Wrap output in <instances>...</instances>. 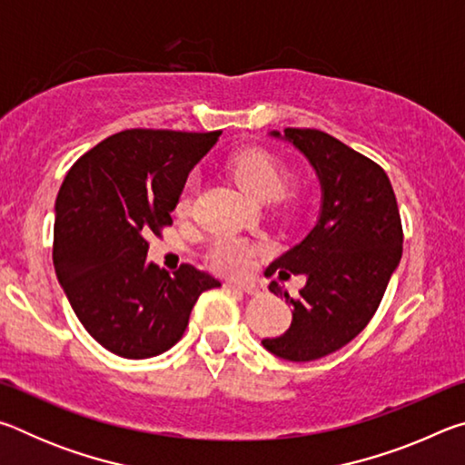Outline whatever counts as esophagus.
Listing matches in <instances>:
<instances>
[{"label": "esophagus", "instance_id": "obj_1", "mask_svg": "<svg viewBox=\"0 0 465 465\" xmlns=\"http://www.w3.org/2000/svg\"><path fill=\"white\" fill-rule=\"evenodd\" d=\"M235 291H242V293H248V295H261L262 289L256 285V282H233L230 285Z\"/></svg>", "mask_w": 465, "mask_h": 465}]
</instances>
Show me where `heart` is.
Listing matches in <instances>:
<instances>
[{
	"mask_svg": "<svg viewBox=\"0 0 465 465\" xmlns=\"http://www.w3.org/2000/svg\"><path fill=\"white\" fill-rule=\"evenodd\" d=\"M232 174L242 191L258 201H271L279 196L285 191L289 180L287 168L282 166L281 160L264 149H248L240 153L232 163ZM188 204H191V194L184 191L176 204L180 215L186 213ZM252 256H254V248L246 240L225 235L213 243L209 252V262L223 274H242L250 269Z\"/></svg>",
	"mask_w": 465,
	"mask_h": 465,
	"instance_id": "b5f03b06",
	"label": "heart"
}]
</instances>
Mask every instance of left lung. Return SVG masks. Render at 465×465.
<instances>
[{"label":"left lung","instance_id":"1","mask_svg":"<svg viewBox=\"0 0 465 465\" xmlns=\"http://www.w3.org/2000/svg\"><path fill=\"white\" fill-rule=\"evenodd\" d=\"M271 137L303 153L322 188L316 225L264 272L308 279L299 297L271 282L272 293L293 305V320L285 334L262 341L272 355L303 363L342 349L373 318L402 258V222L388 174L369 157L316 129Z\"/></svg>","mask_w":465,"mask_h":465}]
</instances>
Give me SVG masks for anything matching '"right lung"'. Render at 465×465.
Here are the masks:
<instances>
[{"mask_svg":"<svg viewBox=\"0 0 465 465\" xmlns=\"http://www.w3.org/2000/svg\"><path fill=\"white\" fill-rule=\"evenodd\" d=\"M222 131L129 129L77 160L54 203L53 264L94 341L124 359L162 355L183 338L215 277L147 262L149 235L172 225L191 170Z\"/></svg>","mask_w":465,"mask_h":465,"instance_id":"obj_1","label":"right lung"}]
</instances>
